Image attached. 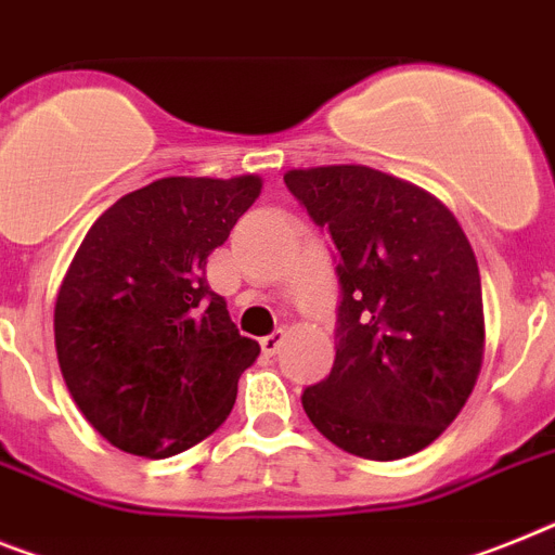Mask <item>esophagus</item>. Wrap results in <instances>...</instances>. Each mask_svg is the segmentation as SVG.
I'll use <instances>...</instances> for the list:
<instances>
[{
    "mask_svg": "<svg viewBox=\"0 0 555 555\" xmlns=\"http://www.w3.org/2000/svg\"><path fill=\"white\" fill-rule=\"evenodd\" d=\"M283 339H286V331H283V328L274 331V334H269V336H263V339H260V348H263V353H267V357H274V353L281 350Z\"/></svg>",
    "mask_w": 555,
    "mask_h": 555,
    "instance_id": "esophagus-1",
    "label": "esophagus"
}]
</instances>
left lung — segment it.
Returning <instances> with one entry per match:
<instances>
[{"label":"left lung","instance_id":"left-lung-1","mask_svg":"<svg viewBox=\"0 0 555 555\" xmlns=\"http://www.w3.org/2000/svg\"><path fill=\"white\" fill-rule=\"evenodd\" d=\"M339 253V345L302 392L311 424L364 461H399L466 406L486 353L480 269L440 198L367 165L283 173Z\"/></svg>","mask_w":555,"mask_h":555}]
</instances>
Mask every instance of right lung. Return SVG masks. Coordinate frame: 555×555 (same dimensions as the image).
<instances>
[{"label":"right lung","instance_id":"add662e5","mask_svg":"<svg viewBox=\"0 0 555 555\" xmlns=\"http://www.w3.org/2000/svg\"><path fill=\"white\" fill-rule=\"evenodd\" d=\"M260 191L255 173L156 179L80 241L55 297V353L83 418L120 452L170 457L230 415L260 345L205 267Z\"/></svg>","mask_w":555,"mask_h":555}]
</instances>
